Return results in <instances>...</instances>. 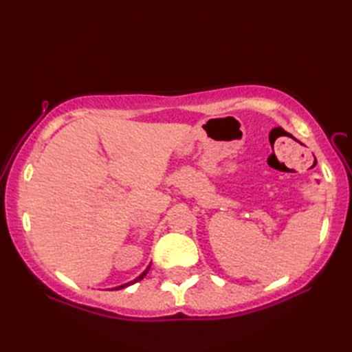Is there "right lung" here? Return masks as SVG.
I'll list each match as a JSON object with an SVG mask.
<instances>
[{
  "instance_id": "add662e5",
  "label": "right lung",
  "mask_w": 352,
  "mask_h": 352,
  "mask_svg": "<svg viewBox=\"0 0 352 352\" xmlns=\"http://www.w3.org/2000/svg\"><path fill=\"white\" fill-rule=\"evenodd\" d=\"M148 269H151V264H148V265H147V269H146L144 272H142L140 276H136V278L133 279V281H130V283H126V284H122V285H118V287H115V289H113V290H119V289H124V287H127V285H132V284H135V283H138V281H141V279H142V278H144V276L147 275V272H148Z\"/></svg>"
}]
</instances>
